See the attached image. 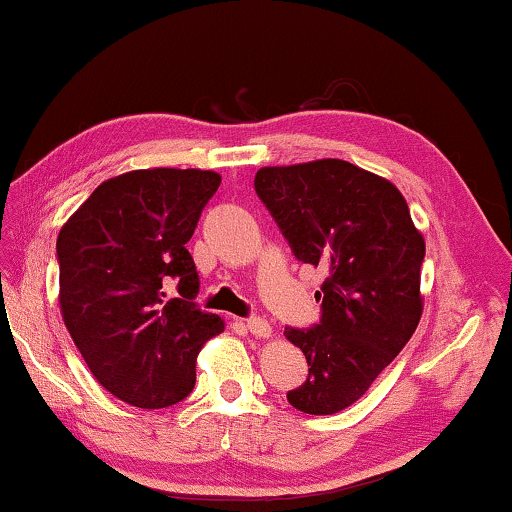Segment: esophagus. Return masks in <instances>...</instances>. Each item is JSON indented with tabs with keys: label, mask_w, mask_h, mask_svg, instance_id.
<instances>
[{
	"label": "esophagus",
	"mask_w": 512,
	"mask_h": 512,
	"mask_svg": "<svg viewBox=\"0 0 512 512\" xmlns=\"http://www.w3.org/2000/svg\"><path fill=\"white\" fill-rule=\"evenodd\" d=\"M246 327L250 334L257 336V339H268V336H273V329H271V325H268V320H264V318H257V316L248 318Z\"/></svg>",
	"instance_id": "obj_1"
}]
</instances>
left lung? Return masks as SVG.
<instances>
[{"label":"left lung","mask_w":512,"mask_h":512,"mask_svg":"<svg viewBox=\"0 0 512 512\" xmlns=\"http://www.w3.org/2000/svg\"><path fill=\"white\" fill-rule=\"evenodd\" d=\"M255 189L300 262L327 271L316 291L320 325L284 329L309 363L287 400L302 413H339L366 395L420 323L424 237L391 180L345 160L262 167Z\"/></svg>","instance_id":"obj_1"}]
</instances>
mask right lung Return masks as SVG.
<instances>
[{
    "label": "right lung",
    "mask_w": 512,
    "mask_h": 512,
    "mask_svg": "<svg viewBox=\"0 0 512 512\" xmlns=\"http://www.w3.org/2000/svg\"><path fill=\"white\" fill-rule=\"evenodd\" d=\"M221 185L216 171L135 169L103 180L58 232L60 316L94 379L117 400L164 409L192 393L196 357L221 316L194 305L185 244ZM177 282L178 299L163 287Z\"/></svg>",
    "instance_id": "right-lung-1"
}]
</instances>
